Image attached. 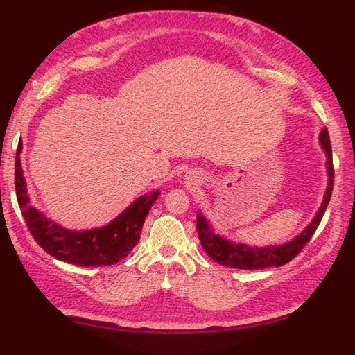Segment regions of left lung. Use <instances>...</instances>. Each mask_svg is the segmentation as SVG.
Instances as JSON below:
<instances>
[{
    "instance_id": "left-lung-1",
    "label": "left lung",
    "mask_w": 355,
    "mask_h": 355,
    "mask_svg": "<svg viewBox=\"0 0 355 355\" xmlns=\"http://www.w3.org/2000/svg\"><path fill=\"white\" fill-rule=\"evenodd\" d=\"M320 145L324 149L327 161V188L324 192V198L314 219L308 223V227L300 232L293 240L278 245H265V247H252L244 243H235L222 237L220 234L214 232L210 227V222L201 211L197 213V231L198 239L201 241L202 249L206 250L209 257L214 262L223 266L237 268V270H263L268 266H282L290 262L293 257L304 249L305 244L313 237L317 227L320 225L323 214L327 209V204L331 197L333 189V161H331V146L327 128H323L320 133Z\"/></svg>"
}]
</instances>
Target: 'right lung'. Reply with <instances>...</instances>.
I'll return each instance as SVG.
<instances>
[{
  "label": "right lung",
  "mask_w": 355,
  "mask_h": 355,
  "mask_svg": "<svg viewBox=\"0 0 355 355\" xmlns=\"http://www.w3.org/2000/svg\"><path fill=\"white\" fill-rule=\"evenodd\" d=\"M22 139L19 141L15 163V187L20 211L32 237L49 254L59 261L80 265H114L132 252L141 240L144 222L159 196L155 189L141 196L108 225L93 230H68L50 220L44 213L31 206L26 180L22 170Z\"/></svg>",
  "instance_id": "add662e5"
}]
</instances>
